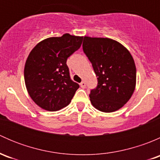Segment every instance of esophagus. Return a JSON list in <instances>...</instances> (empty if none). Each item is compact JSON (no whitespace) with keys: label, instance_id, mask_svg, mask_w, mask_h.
Wrapping results in <instances>:
<instances>
[{"label":"esophagus","instance_id":"esophagus-1","mask_svg":"<svg viewBox=\"0 0 160 160\" xmlns=\"http://www.w3.org/2000/svg\"><path fill=\"white\" fill-rule=\"evenodd\" d=\"M80 87H81L82 88H86V83H85L84 81H82L81 83H80Z\"/></svg>","mask_w":160,"mask_h":160}]
</instances>
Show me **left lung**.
Listing matches in <instances>:
<instances>
[{"label":"left lung","mask_w":160,"mask_h":160,"mask_svg":"<svg viewBox=\"0 0 160 160\" xmlns=\"http://www.w3.org/2000/svg\"><path fill=\"white\" fill-rule=\"evenodd\" d=\"M83 50L98 77V87L89 95L92 105L106 113L122 108L136 84V67L129 51L111 38L88 36L83 38Z\"/></svg>","instance_id":"8db88e82"}]
</instances>
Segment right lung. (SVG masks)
<instances>
[{"mask_svg": "<svg viewBox=\"0 0 160 160\" xmlns=\"http://www.w3.org/2000/svg\"><path fill=\"white\" fill-rule=\"evenodd\" d=\"M82 40V36L66 33L42 40L31 51L24 70L25 83L31 98L41 108L56 111L70 103L80 86L70 79L67 60Z\"/></svg>", "mask_w": 160, "mask_h": 160, "instance_id": "add662e5", "label": "right lung"}]
</instances>
